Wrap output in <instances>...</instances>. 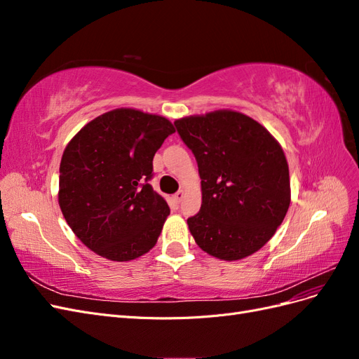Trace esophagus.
Here are the masks:
<instances>
[{
	"instance_id": "esophagus-1",
	"label": "esophagus",
	"mask_w": 359,
	"mask_h": 359,
	"mask_svg": "<svg viewBox=\"0 0 359 359\" xmlns=\"http://www.w3.org/2000/svg\"><path fill=\"white\" fill-rule=\"evenodd\" d=\"M184 196H186V193H184L182 190H180L178 193L173 194V202H175V203H181L182 199H184Z\"/></svg>"
}]
</instances>
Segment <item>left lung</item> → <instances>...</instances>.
I'll use <instances>...</instances> for the list:
<instances>
[{
    "instance_id": "1",
    "label": "left lung",
    "mask_w": 359,
    "mask_h": 359,
    "mask_svg": "<svg viewBox=\"0 0 359 359\" xmlns=\"http://www.w3.org/2000/svg\"><path fill=\"white\" fill-rule=\"evenodd\" d=\"M175 127L201 175V211L187 220L194 241L222 260L256 253L290 205L283 148L262 124L229 109L180 118Z\"/></svg>"
}]
</instances>
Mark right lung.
<instances>
[{
    "mask_svg": "<svg viewBox=\"0 0 359 359\" xmlns=\"http://www.w3.org/2000/svg\"><path fill=\"white\" fill-rule=\"evenodd\" d=\"M173 132L165 116L121 107L94 118L67 144L58 203L94 253L127 262L156 245L170 210L148 181L154 154Z\"/></svg>",
    "mask_w": 359,
    "mask_h": 359,
    "instance_id": "1",
    "label": "right lung"
}]
</instances>
